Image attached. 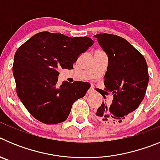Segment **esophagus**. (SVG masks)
<instances>
[{
	"instance_id": "obj_1",
	"label": "esophagus",
	"mask_w": 160,
	"mask_h": 160,
	"mask_svg": "<svg viewBox=\"0 0 160 160\" xmlns=\"http://www.w3.org/2000/svg\"><path fill=\"white\" fill-rule=\"evenodd\" d=\"M87 93H88L89 94H95V91H94L93 89H90V90H88Z\"/></svg>"
}]
</instances>
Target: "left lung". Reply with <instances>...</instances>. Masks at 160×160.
<instances>
[{
    "instance_id": "left-lung-1",
    "label": "left lung",
    "mask_w": 160,
    "mask_h": 160,
    "mask_svg": "<svg viewBox=\"0 0 160 160\" xmlns=\"http://www.w3.org/2000/svg\"><path fill=\"white\" fill-rule=\"evenodd\" d=\"M94 37L108 56L104 85L106 91L113 95L111 105L102 102L96 115L103 123L117 125L130 118L144 98L149 81L148 64L124 38L109 33Z\"/></svg>"
}]
</instances>
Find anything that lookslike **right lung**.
Masks as SVG:
<instances>
[{
    "label": "right lung",
    "instance_id": "right-lung-1",
    "mask_svg": "<svg viewBox=\"0 0 160 160\" xmlns=\"http://www.w3.org/2000/svg\"><path fill=\"white\" fill-rule=\"evenodd\" d=\"M94 43L88 37L38 32L20 46L14 55L17 94L27 111L46 124L64 122L73 103L84 97L90 84L64 81L58 84V69H73L79 55Z\"/></svg>",
    "mask_w": 160,
    "mask_h": 160
}]
</instances>
